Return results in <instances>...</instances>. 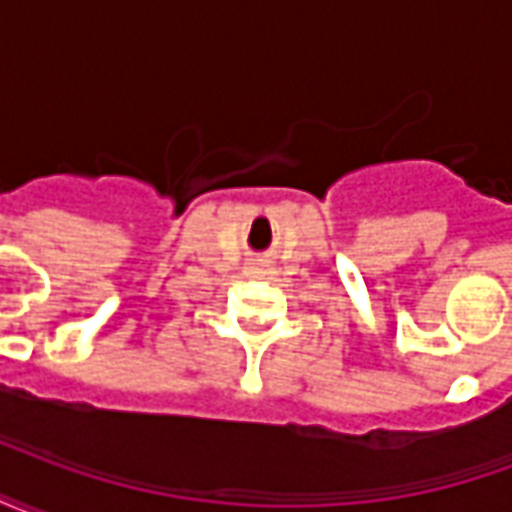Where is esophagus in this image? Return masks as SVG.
Masks as SVG:
<instances>
[{"label":"esophagus","instance_id":"1","mask_svg":"<svg viewBox=\"0 0 512 512\" xmlns=\"http://www.w3.org/2000/svg\"><path fill=\"white\" fill-rule=\"evenodd\" d=\"M271 271H274V268L263 266V263H255V266H249V274H252V277H268Z\"/></svg>","mask_w":512,"mask_h":512}]
</instances>
